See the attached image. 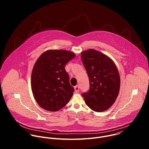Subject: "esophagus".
Here are the masks:
<instances>
[{
	"label": "esophagus",
	"mask_w": 149,
	"mask_h": 149,
	"mask_svg": "<svg viewBox=\"0 0 149 149\" xmlns=\"http://www.w3.org/2000/svg\"><path fill=\"white\" fill-rule=\"evenodd\" d=\"M74 89H75V91L76 93H78L79 92V86H76L75 87H74Z\"/></svg>",
	"instance_id": "1"
}]
</instances>
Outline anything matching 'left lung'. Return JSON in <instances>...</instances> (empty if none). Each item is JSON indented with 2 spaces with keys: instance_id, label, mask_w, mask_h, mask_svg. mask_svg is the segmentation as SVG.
<instances>
[{
  "instance_id": "left-lung-1",
  "label": "left lung",
  "mask_w": 149,
  "mask_h": 149,
  "mask_svg": "<svg viewBox=\"0 0 149 149\" xmlns=\"http://www.w3.org/2000/svg\"><path fill=\"white\" fill-rule=\"evenodd\" d=\"M81 56L90 81V90L82 96L93 111L107 110L114 103L120 91L117 68L109 56L95 49L83 51Z\"/></svg>"
}]
</instances>
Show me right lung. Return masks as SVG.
Segmentation results:
<instances>
[{"label":"right lung","instance_id":"1","mask_svg":"<svg viewBox=\"0 0 149 149\" xmlns=\"http://www.w3.org/2000/svg\"><path fill=\"white\" fill-rule=\"evenodd\" d=\"M75 56L66 50H48L36 61L31 75V88L36 101L42 109L56 111L70 100L74 88L65 67Z\"/></svg>","mask_w":149,"mask_h":149}]
</instances>
